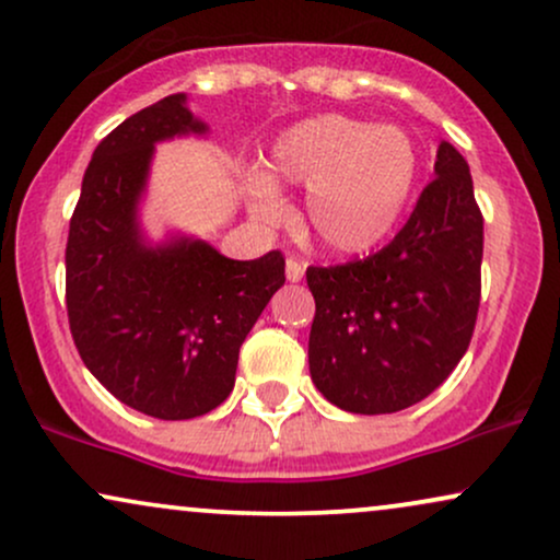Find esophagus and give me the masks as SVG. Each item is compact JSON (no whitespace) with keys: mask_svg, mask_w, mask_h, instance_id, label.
I'll list each match as a JSON object with an SVG mask.
<instances>
[{"mask_svg":"<svg viewBox=\"0 0 560 560\" xmlns=\"http://www.w3.org/2000/svg\"><path fill=\"white\" fill-rule=\"evenodd\" d=\"M302 276H305V262L298 258H289L287 260V279L292 281V284H298V281H302Z\"/></svg>","mask_w":560,"mask_h":560,"instance_id":"34e87169","label":"esophagus"}]
</instances>
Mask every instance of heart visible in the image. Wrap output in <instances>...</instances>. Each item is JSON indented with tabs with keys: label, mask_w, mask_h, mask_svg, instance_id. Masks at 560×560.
<instances>
[{
	"label": "heart",
	"mask_w": 560,
	"mask_h": 560,
	"mask_svg": "<svg viewBox=\"0 0 560 560\" xmlns=\"http://www.w3.org/2000/svg\"><path fill=\"white\" fill-rule=\"evenodd\" d=\"M417 182L420 151L401 127L318 114L273 140L266 172L247 179V200L255 219L276 224L284 213L276 185L307 187L305 237L326 253L362 255L396 232Z\"/></svg>",
	"instance_id": "b5f03b06"
}]
</instances>
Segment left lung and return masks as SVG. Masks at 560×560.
Returning a JSON list of instances; mask_svg holds the SVG:
<instances>
[{"label": "left lung", "mask_w": 560, "mask_h": 560, "mask_svg": "<svg viewBox=\"0 0 560 560\" xmlns=\"http://www.w3.org/2000/svg\"><path fill=\"white\" fill-rule=\"evenodd\" d=\"M480 266L482 213L472 174L443 140L435 179L383 250L307 268L315 388L354 415L401 412L433 394L472 339Z\"/></svg>", "instance_id": "left-lung-1"}]
</instances>
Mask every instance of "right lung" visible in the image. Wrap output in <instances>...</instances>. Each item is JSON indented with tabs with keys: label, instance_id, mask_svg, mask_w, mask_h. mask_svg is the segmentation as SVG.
<instances>
[{
	"label": "right lung",
	"instance_id": "add662e5",
	"mask_svg": "<svg viewBox=\"0 0 560 560\" xmlns=\"http://www.w3.org/2000/svg\"><path fill=\"white\" fill-rule=\"evenodd\" d=\"M206 130L185 93L127 117L93 151L67 237V318L85 368L159 420H192L232 394L242 341L284 284L279 250L232 260L203 240H143L153 145Z\"/></svg>",
	"mask_w": 560,
	"mask_h": 560
}]
</instances>
